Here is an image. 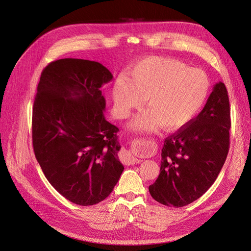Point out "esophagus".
Returning <instances> with one entry per match:
<instances>
[{"label": "esophagus", "mask_w": 251, "mask_h": 251, "mask_svg": "<svg viewBox=\"0 0 251 251\" xmlns=\"http://www.w3.org/2000/svg\"><path fill=\"white\" fill-rule=\"evenodd\" d=\"M137 144L139 147H146V146H150L151 144V141L149 140H144V139H139L137 140ZM141 160L138 158L134 157L131 153H126V164H137V163H140Z\"/></svg>", "instance_id": "esophagus-1"}]
</instances>
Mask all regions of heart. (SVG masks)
Listing matches in <instances>:
<instances>
[{"mask_svg": "<svg viewBox=\"0 0 251 251\" xmlns=\"http://www.w3.org/2000/svg\"><path fill=\"white\" fill-rule=\"evenodd\" d=\"M209 91L210 80L203 70L174 58L150 56L128 68L126 75H118L112 98L119 118H126L147 100L150 109L134 120L135 131L150 132L161 126L178 130L201 111Z\"/></svg>", "mask_w": 251, "mask_h": 251, "instance_id": "b5f03b06", "label": "heart"}]
</instances>
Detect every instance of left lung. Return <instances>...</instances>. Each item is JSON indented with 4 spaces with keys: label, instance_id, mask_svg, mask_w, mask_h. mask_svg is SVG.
Returning <instances> with one entry per match:
<instances>
[{
    "label": "left lung",
    "instance_id": "1",
    "mask_svg": "<svg viewBox=\"0 0 251 251\" xmlns=\"http://www.w3.org/2000/svg\"><path fill=\"white\" fill-rule=\"evenodd\" d=\"M230 125L228 93L219 81L199 115L164 140L160 174L149 186L151 196L174 207L199 199L223 168Z\"/></svg>",
    "mask_w": 251,
    "mask_h": 251
}]
</instances>
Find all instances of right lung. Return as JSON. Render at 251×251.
<instances>
[{
  "mask_svg": "<svg viewBox=\"0 0 251 251\" xmlns=\"http://www.w3.org/2000/svg\"><path fill=\"white\" fill-rule=\"evenodd\" d=\"M113 78L97 62L63 58L41 74L32 110V143L45 177L82 206L101 202L124 172L118 127L104 118L100 88Z\"/></svg>",
  "mask_w": 251,
  "mask_h": 251,
  "instance_id": "right-lung-1",
  "label": "right lung"
}]
</instances>
